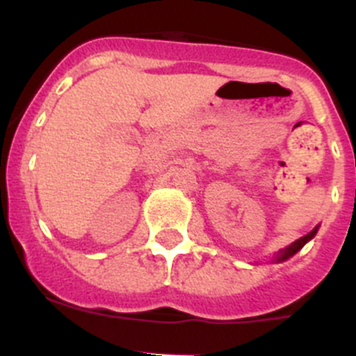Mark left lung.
Returning a JSON list of instances; mask_svg holds the SVG:
<instances>
[{"mask_svg": "<svg viewBox=\"0 0 356 356\" xmlns=\"http://www.w3.org/2000/svg\"><path fill=\"white\" fill-rule=\"evenodd\" d=\"M316 234H317V228H314L312 232H310V234H307V235H305V237H301V238H298V241H296V242H292L291 246H287V248H285V250L280 251L278 257H276V262H284V260L291 259L292 254L298 253V251H300L301 248H303L305 244H307V242L310 241V238H312Z\"/></svg>", "mask_w": 356, "mask_h": 356, "instance_id": "1", "label": "left lung"}]
</instances>
